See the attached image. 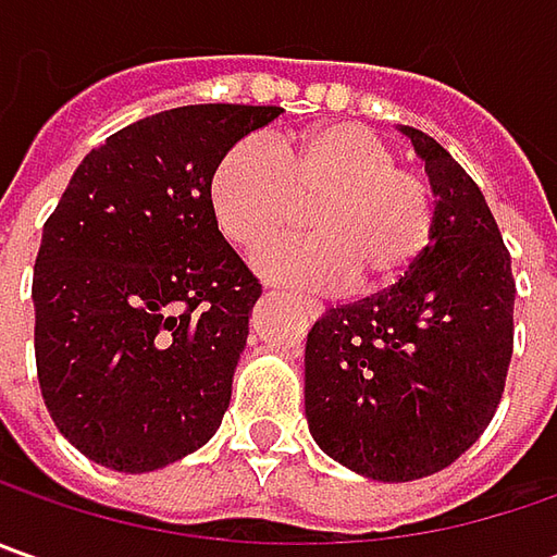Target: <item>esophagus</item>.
Segmentation results:
<instances>
[{
	"label": "esophagus",
	"instance_id": "esophagus-1",
	"mask_svg": "<svg viewBox=\"0 0 557 557\" xmlns=\"http://www.w3.org/2000/svg\"><path fill=\"white\" fill-rule=\"evenodd\" d=\"M300 304H304V310H307V315H310V319H315V315L322 312V307H319L315 300H300Z\"/></svg>",
	"mask_w": 557,
	"mask_h": 557
}]
</instances>
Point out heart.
<instances>
[{"label":"heart","mask_w":557,"mask_h":557,"mask_svg":"<svg viewBox=\"0 0 557 557\" xmlns=\"http://www.w3.org/2000/svg\"><path fill=\"white\" fill-rule=\"evenodd\" d=\"M310 207L315 235L257 253V269L285 285L359 290L396 285L434 235V191L359 123H325L278 141L242 139L210 176V210L225 238L253 250Z\"/></svg>","instance_id":"1"}]
</instances>
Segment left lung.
<instances>
[{"label": "left lung", "mask_w": 557, "mask_h": 557, "mask_svg": "<svg viewBox=\"0 0 557 557\" xmlns=\"http://www.w3.org/2000/svg\"><path fill=\"white\" fill-rule=\"evenodd\" d=\"M434 191V235L387 290L329 307L307 337L304 406L319 449L359 478H431L496 412L515 341V278L478 183L416 126H399Z\"/></svg>", "instance_id": "left-lung-1"}]
</instances>
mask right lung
<instances>
[{
	"instance_id": "obj_1",
	"label": "right lung",
	"mask_w": 557,
	"mask_h": 557,
	"mask_svg": "<svg viewBox=\"0 0 557 557\" xmlns=\"http://www.w3.org/2000/svg\"><path fill=\"white\" fill-rule=\"evenodd\" d=\"M272 104L136 120L76 166L33 267L36 372L86 459L148 474L223 424L260 282L223 238L210 176Z\"/></svg>"
}]
</instances>
